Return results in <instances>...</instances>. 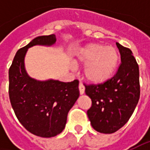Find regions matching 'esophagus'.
<instances>
[{
  "mask_svg": "<svg viewBox=\"0 0 150 150\" xmlns=\"http://www.w3.org/2000/svg\"><path fill=\"white\" fill-rule=\"evenodd\" d=\"M78 88H79V93H80V94H83L84 92H85V88H84V86L83 85V83H79V85H78Z\"/></svg>",
  "mask_w": 150,
  "mask_h": 150,
  "instance_id": "34e87169",
  "label": "esophagus"
}]
</instances>
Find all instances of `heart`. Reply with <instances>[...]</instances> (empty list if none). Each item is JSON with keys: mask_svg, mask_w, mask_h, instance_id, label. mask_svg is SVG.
<instances>
[{"mask_svg": "<svg viewBox=\"0 0 150 150\" xmlns=\"http://www.w3.org/2000/svg\"><path fill=\"white\" fill-rule=\"evenodd\" d=\"M77 62L85 64L83 76L91 83L100 84L108 81L117 69L119 54L113 47L91 43L77 53Z\"/></svg>", "mask_w": 150, "mask_h": 150, "instance_id": "b5f03b06", "label": "heart"}]
</instances>
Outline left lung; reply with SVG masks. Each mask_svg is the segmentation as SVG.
Returning a JSON list of instances; mask_svg holds the SVG:
<instances>
[{
    "label": "left lung",
    "instance_id": "1",
    "mask_svg": "<svg viewBox=\"0 0 150 150\" xmlns=\"http://www.w3.org/2000/svg\"><path fill=\"white\" fill-rule=\"evenodd\" d=\"M121 62L113 77L103 83L84 84L92 100L88 117L93 128L103 134L121 129L133 114L140 96L139 70L132 51L117 42Z\"/></svg>",
    "mask_w": 150,
    "mask_h": 150
}]
</instances>
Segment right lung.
<instances>
[{
	"instance_id": "1",
	"label": "right lung",
	"mask_w": 150,
	"mask_h": 150,
	"mask_svg": "<svg viewBox=\"0 0 150 150\" xmlns=\"http://www.w3.org/2000/svg\"><path fill=\"white\" fill-rule=\"evenodd\" d=\"M56 41L54 34L33 39L16 52L9 68V98L15 114L27 131L43 138L54 137L64 129L67 113L79 97L77 79L41 82L30 78L25 70L24 57L29 47L51 46Z\"/></svg>"
}]
</instances>
